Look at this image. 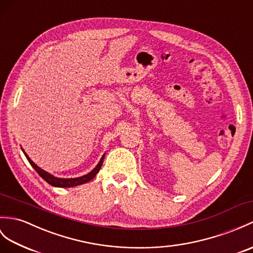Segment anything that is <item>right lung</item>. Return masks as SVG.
Here are the masks:
<instances>
[{"mask_svg": "<svg viewBox=\"0 0 253 253\" xmlns=\"http://www.w3.org/2000/svg\"><path fill=\"white\" fill-rule=\"evenodd\" d=\"M22 152H23V154L26 155L29 163H30V165L35 169V171H37L41 175V177H42L47 182V183L52 185V186H57V187H73V186H76V185L87 183V182H89L90 180H92L93 178L96 177V174L99 172V170H100V168H101L103 160H104V155H102L101 160H100V162L98 163V165L95 168H93L89 173H87L85 175H82V177H79V178L63 179V178H57V177H55V175L46 172L45 170H43L42 168H40L39 166L35 165V164L30 160V157L27 155L25 151L22 150Z\"/></svg>", "mask_w": 253, "mask_h": 253, "instance_id": "1", "label": "right lung"}]
</instances>
